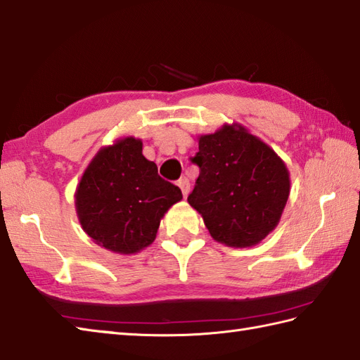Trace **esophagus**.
I'll use <instances>...</instances> for the list:
<instances>
[{
	"instance_id": "obj_1",
	"label": "esophagus",
	"mask_w": 360,
	"mask_h": 360,
	"mask_svg": "<svg viewBox=\"0 0 360 360\" xmlns=\"http://www.w3.org/2000/svg\"><path fill=\"white\" fill-rule=\"evenodd\" d=\"M177 185H179V188L181 189V194H183V197H186V195L189 194V188H191V185H189V180H188L186 177H183V179H180V180L177 181Z\"/></svg>"
}]
</instances>
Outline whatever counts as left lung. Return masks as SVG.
Returning a JSON list of instances; mask_svg holds the SVG:
<instances>
[{"label": "left lung", "mask_w": 360, "mask_h": 360, "mask_svg": "<svg viewBox=\"0 0 360 360\" xmlns=\"http://www.w3.org/2000/svg\"><path fill=\"white\" fill-rule=\"evenodd\" d=\"M199 166L188 202L199 211L212 239L252 247L275 230L290 193L284 161L239 124H225L199 138L191 158Z\"/></svg>", "instance_id": "8db88e82"}]
</instances>
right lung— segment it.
<instances>
[{"mask_svg":"<svg viewBox=\"0 0 360 360\" xmlns=\"http://www.w3.org/2000/svg\"><path fill=\"white\" fill-rule=\"evenodd\" d=\"M75 197L88 236L110 252L131 255L155 240L161 217L183 195L143 155L141 139L127 136L96 153Z\"/></svg>","mask_w":360,"mask_h":360,"instance_id":"add662e5","label":"right lung"}]
</instances>
